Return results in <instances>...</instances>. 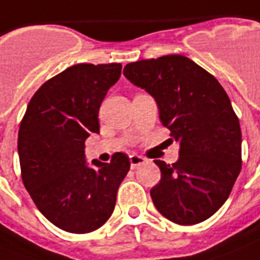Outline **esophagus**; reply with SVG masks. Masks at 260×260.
I'll return each instance as SVG.
<instances>
[{
    "mask_svg": "<svg viewBox=\"0 0 260 260\" xmlns=\"http://www.w3.org/2000/svg\"><path fill=\"white\" fill-rule=\"evenodd\" d=\"M145 162H146V158L142 157V155H137V154L130 155V165H132V169H137L138 166L143 165Z\"/></svg>",
    "mask_w": 260,
    "mask_h": 260,
    "instance_id": "obj_1",
    "label": "esophagus"
}]
</instances>
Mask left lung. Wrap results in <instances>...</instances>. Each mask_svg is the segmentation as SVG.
<instances>
[{"label":"left lung","mask_w":260,"mask_h":260,"mask_svg":"<svg viewBox=\"0 0 260 260\" xmlns=\"http://www.w3.org/2000/svg\"><path fill=\"white\" fill-rule=\"evenodd\" d=\"M123 75L154 98L161 123L180 143L177 162L154 161L161 170L150 190L155 208L181 225L204 221L225 203L242 169V132L227 92L181 55L128 63Z\"/></svg>","instance_id":"1"}]
</instances>
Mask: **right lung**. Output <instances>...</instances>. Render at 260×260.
<instances>
[{"label": "right lung", "mask_w": 260, "mask_h": 260, "mask_svg": "<svg viewBox=\"0 0 260 260\" xmlns=\"http://www.w3.org/2000/svg\"><path fill=\"white\" fill-rule=\"evenodd\" d=\"M122 64H76L47 80L29 102L18 130L25 188L43 215L60 230L87 234L115 208L128 157L86 162L84 142L99 133V107L120 78Z\"/></svg>", "instance_id": "1"}]
</instances>
